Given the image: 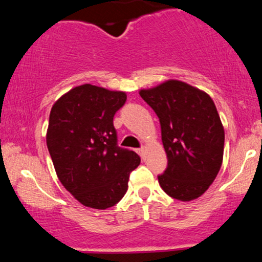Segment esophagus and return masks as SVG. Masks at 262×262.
<instances>
[{
    "label": "esophagus",
    "mask_w": 262,
    "mask_h": 262,
    "mask_svg": "<svg viewBox=\"0 0 262 262\" xmlns=\"http://www.w3.org/2000/svg\"><path fill=\"white\" fill-rule=\"evenodd\" d=\"M145 151H146V149L144 148V146H143V148H140L139 150H138V152H139V155L141 156V158H144V156H145Z\"/></svg>",
    "instance_id": "1"
}]
</instances>
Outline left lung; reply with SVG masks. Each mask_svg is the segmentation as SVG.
I'll use <instances>...</instances> for the list:
<instances>
[{
	"mask_svg": "<svg viewBox=\"0 0 262 262\" xmlns=\"http://www.w3.org/2000/svg\"><path fill=\"white\" fill-rule=\"evenodd\" d=\"M139 95L161 125L167 167L159 175L161 188L175 200L201 197L223 162L224 128L208 93L179 80H167Z\"/></svg>",
	"mask_w": 262,
	"mask_h": 262,
	"instance_id": "8db88e82",
	"label": "left lung"
}]
</instances>
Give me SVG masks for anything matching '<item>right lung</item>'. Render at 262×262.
<instances>
[{
  "label": "right lung",
  "instance_id": "1",
  "mask_svg": "<svg viewBox=\"0 0 262 262\" xmlns=\"http://www.w3.org/2000/svg\"><path fill=\"white\" fill-rule=\"evenodd\" d=\"M127 101L122 91L76 86L53 104L47 145L62 186L83 206L107 209L122 200L140 158L117 145L113 117Z\"/></svg>",
  "mask_w": 262,
  "mask_h": 262
}]
</instances>
